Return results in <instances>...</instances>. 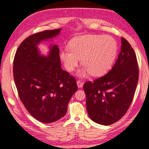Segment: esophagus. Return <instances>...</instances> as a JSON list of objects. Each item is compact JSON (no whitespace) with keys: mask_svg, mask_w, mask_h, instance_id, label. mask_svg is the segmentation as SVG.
<instances>
[{"mask_svg":"<svg viewBox=\"0 0 149 149\" xmlns=\"http://www.w3.org/2000/svg\"><path fill=\"white\" fill-rule=\"evenodd\" d=\"M77 85L78 88H79V89H81V88H82L83 86H84V83L81 81H77Z\"/></svg>","mask_w":149,"mask_h":149,"instance_id":"34e87169","label":"esophagus"}]
</instances>
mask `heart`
Returning <instances> with one entry per match:
<instances>
[{"label":"heart","mask_w":149,"mask_h":149,"mask_svg":"<svg viewBox=\"0 0 149 149\" xmlns=\"http://www.w3.org/2000/svg\"><path fill=\"white\" fill-rule=\"evenodd\" d=\"M70 49L60 50V58L68 71L75 69L81 58L84 67L77 71L79 77L89 74L100 76L107 73L112 66L116 56V41L110 35H85L72 39Z\"/></svg>","instance_id":"heart-1"}]
</instances>
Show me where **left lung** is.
Returning <instances> with one entry per match:
<instances>
[{
	"label": "left lung",
	"mask_w": 149,
	"mask_h": 149,
	"mask_svg": "<svg viewBox=\"0 0 149 149\" xmlns=\"http://www.w3.org/2000/svg\"><path fill=\"white\" fill-rule=\"evenodd\" d=\"M120 54L104 76L84 85L88 114L93 122L109 125L120 120L132 103L139 79L137 57L122 37Z\"/></svg>",
	"instance_id": "1"
}]
</instances>
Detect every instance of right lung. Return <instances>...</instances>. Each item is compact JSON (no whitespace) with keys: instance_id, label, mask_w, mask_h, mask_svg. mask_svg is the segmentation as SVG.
Returning a JSON list of instances; mask_svg holds the SVG:
<instances>
[{"instance_id":"right-lung-1","label":"right lung","mask_w":149,"mask_h":149,"mask_svg":"<svg viewBox=\"0 0 149 149\" xmlns=\"http://www.w3.org/2000/svg\"><path fill=\"white\" fill-rule=\"evenodd\" d=\"M61 30L28 37L19 46L14 60V79L19 99L33 117L45 123L64 116L77 90L74 77L61 68L58 45L50 44L47 54L39 48L42 42L52 41Z\"/></svg>"}]
</instances>
